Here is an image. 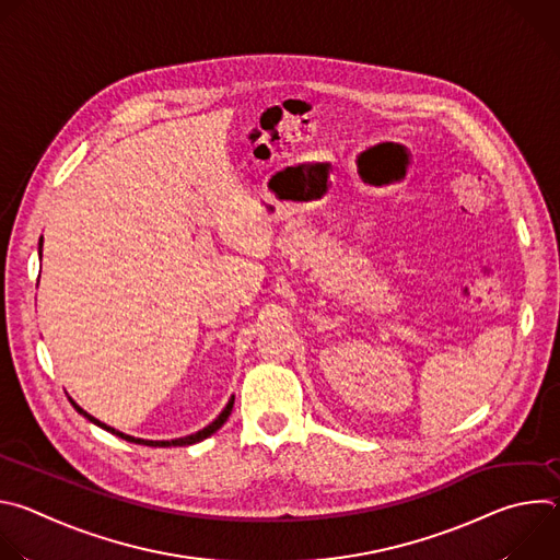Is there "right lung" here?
<instances>
[{"instance_id":"1","label":"right lung","mask_w":560,"mask_h":560,"mask_svg":"<svg viewBox=\"0 0 560 560\" xmlns=\"http://www.w3.org/2000/svg\"><path fill=\"white\" fill-rule=\"evenodd\" d=\"M42 246H44V236H39V259H42ZM68 398H70V396H68ZM70 404H72V408H74L79 415L86 417L91 423L100 425L102 430H106V432H110V434H115V436H119V439H124V441H128V443H139V445H148V447H177V445L182 447V445H192V443H199V441L212 436V434L228 421V417H230V412H232V406H234V396H230V401L225 404V408L221 410V415H219L210 425H206L203 430H199V432H195V434H188V436H182V439H173V441H148V439H137V436L124 434V432H119V430H115V428L102 423L100 419L91 417L84 408H79V406L72 401V398H70Z\"/></svg>"}]
</instances>
